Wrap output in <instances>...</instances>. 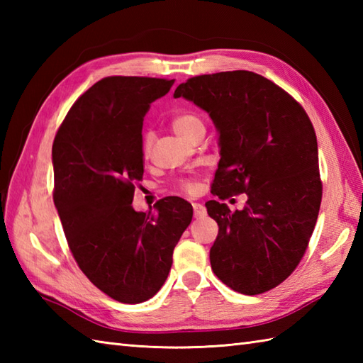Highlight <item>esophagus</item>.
I'll return each instance as SVG.
<instances>
[{
  "mask_svg": "<svg viewBox=\"0 0 363 363\" xmlns=\"http://www.w3.org/2000/svg\"><path fill=\"white\" fill-rule=\"evenodd\" d=\"M194 213H195V218H203L207 215V211L203 204L194 203Z\"/></svg>",
  "mask_w": 363,
  "mask_h": 363,
  "instance_id": "34e87169",
  "label": "esophagus"
}]
</instances>
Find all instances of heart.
Here are the masks:
<instances>
[{
  "instance_id": "obj_1",
  "label": "heart",
  "mask_w": 363,
  "mask_h": 363,
  "mask_svg": "<svg viewBox=\"0 0 363 363\" xmlns=\"http://www.w3.org/2000/svg\"><path fill=\"white\" fill-rule=\"evenodd\" d=\"M172 128L177 135L182 137L184 140H187V138L191 134H195L196 130L204 129V121L195 112H182V113L174 115L173 120H172ZM142 151H143L145 156L150 152V140H148V138H143ZM181 189L191 191L195 189V182L194 181H182Z\"/></svg>"
}]
</instances>
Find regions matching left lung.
I'll list each match as a JSON object with an SVG mask.
<instances>
[{
    "label": "left lung",
    "instance_id": "1",
    "mask_svg": "<svg viewBox=\"0 0 363 363\" xmlns=\"http://www.w3.org/2000/svg\"><path fill=\"white\" fill-rule=\"evenodd\" d=\"M186 98L211 115L220 134L213 196L246 194L242 211L206 203L218 223L211 265L243 295L277 287L303 259L318 218L323 186L311 118L295 98L257 73L201 74L179 84Z\"/></svg>",
    "mask_w": 363,
    "mask_h": 363
}]
</instances>
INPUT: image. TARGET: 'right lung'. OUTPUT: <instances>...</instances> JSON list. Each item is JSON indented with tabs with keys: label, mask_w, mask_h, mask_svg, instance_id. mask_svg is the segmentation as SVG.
<instances>
[{
	"label": "right lung",
	"mask_w": 363,
	"mask_h": 363,
	"mask_svg": "<svg viewBox=\"0 0 363 363\" xmlns=\"http://www.w3.org/2000/svg\"><path fill=\"white\" fill-rule=\"evenodd\" d=\"M173 84L142 76L98 81L54 137L52 198L68 246L89 281L120 303L156 295L194 217L191 204L177 196L160 199L156 212L133 207L143 177V117Z\"/></svg>",
	"instance_id": "1"
}]
</instances>
